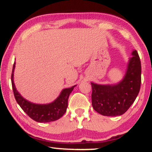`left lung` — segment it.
Instances as JSON below:
<instances>
[{"instance_id": "left-lung-1", "label": "left lung", "mask_w": 152, "mask_h": 152, "mask_svg": "<svg viewBox=\"0 0 152 152\" xmlns=\"http://www.w3.org/2000/svg\"><path fill=\"white\" fill-rule=\"evenodd\" d=\"M132 55L124 77L117 84L91 83L92 106L99 114L107 116L124 114L137 97L142 82V66L137 50Z\"/></svg>"}]
</instances>
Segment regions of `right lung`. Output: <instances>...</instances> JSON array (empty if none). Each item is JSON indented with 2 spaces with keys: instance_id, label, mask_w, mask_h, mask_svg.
I'll use <instances>...</instances> for the list:
<instances>
[{
  "instance_id": "right-lung-1",
  "label": "right lung",
  "mask_w": 152,
  "mask_h": 152,
  "mask_svg": "<svg viewBox=\"0 0 152 152\" xmlns=\"http://www.w3.org/2000/svg\"><path fill=\"white\" fill-rule=\"evenodd\" d=\"M14 63L11 74V83L13 88V94L15 100L18 105L21 107L24 112L37 122H46L54 121L58 120L66 113V109L68 107V99L69 95L71 93L74 86L71 88H64L62 91L59 96L54 102L48 104H36L27 101L18 93L15 88L14 82H13V72L15 69Z\"/></svg>"
}]
</instances>
